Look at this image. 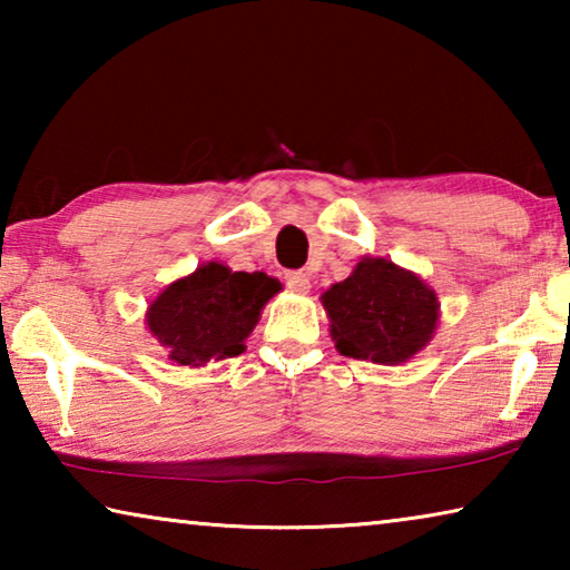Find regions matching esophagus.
<instances>
[{"label":"esophagus","instance_id":"34e87169","mask_svg":"<svg viewBox=\"0 0 570 570\" xmlns=\"http://www.w3.org/2000/svg\"><path fill=\"white\" fill-rule=\"evenodd\" d=\"M284 284L292 288V292H306L308 288V276L304 272H286Z\"/></svg>","mask_w":570,"mask_h":570}]
</instances>
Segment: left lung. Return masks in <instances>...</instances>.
I'll list each match as a JSON object with an SVG mask.
<instances>
[{
	"label": "left lung",
	"mask_w": 570,
	"mask_h": 570,
	"mask_svg": "<svg viewBox=\"0 0 570 570\" xmlns=\"http://www.w3.org/2000/svg\"><path fill=\"white\" fill-rule=\"evenodd\" d=\"M336 350L354 360L400 364L432 340L438 296L387 258H362L350 278L324 292Z\"/></svg>",
	"instance_id": "left-lung-1"
}]
</instances>
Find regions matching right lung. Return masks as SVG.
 <instances>
[{
	"mask_svg": "<svg viewBox=\"0 0 570 570\" xmlns=\"http://www.w3.org/2000/svg\"><path fill=\"white\" fill-rule=\"evenodd\" d=\"M278 292L264 272H230L210 262L173 282L148 308V326L176 364L200 366L246 350L244 342Z\"/></svg>",
	"mask_w": 570,
	"mask_h": 570,
	"instance_id": "1",
	"label": "right lung"
}]
</instances>
